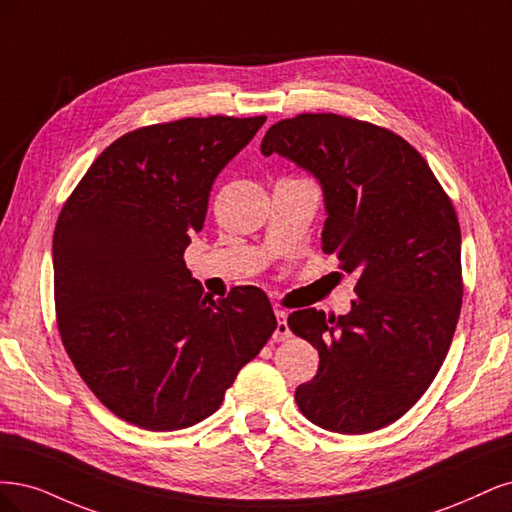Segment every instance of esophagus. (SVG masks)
I'll return each instance as SVG.
<instances>
[{
    "label": "esophagus",
    "mask_w": 512,
    "mask_h": 512,
    "mask_svg": "<svg viewBox=\"0 0 512 512\" xmlns=\"http://www.w3.org/2000/svg\"><path fill=\"white\" fill-rule=\"evenodd\" d=\"M276 315V329H274V340H278V342H283V340H289L291 338V329H289V325H287V312L285 310H276L274 312Z\"/></svg>",
    "instance_id": "1"
}]
</instances>
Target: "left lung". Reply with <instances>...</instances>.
Here are the masks:
<instances>
[{"mask_svg":"<svg viewBox=\"0 0 512 512\" xmlns=\"http://www.w3.org/2000/svg\"><path fill=\"white\" fill-rule=\"evenodd\" d=\"M261 153L319 178L321 249L359 274L349 315H289L291 332L319 351V370L295 402L329 432L381 430L432 385L455 334L464 278L451 197L402 136L334 112L274 123Z\"/></svg>","mask_w":512,"mask_h":512,"instance_id":"left-lung-1","label":"left lung"}]
</instances>
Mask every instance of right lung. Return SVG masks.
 I'll list each match as a JSON object with an SVG mask.
<instances>
[{"instance_id":"add662e5","label":"right lung","mask_w":512,"mask_h":512,"mask_svg":"<svg viewBox=\"0 0 512 512\" xmlns=\"http://www.w3.org/2000/svg\"><path fill=\"white\" fill-rule=\"evenodd\" d=\"M263 123L217 114L129 131L61 208L53 268L65 353L95 398L142 430L210 417L276 329L261 289L212 300L185 263L214 178Z\"/></svg>"}]
</instances>
